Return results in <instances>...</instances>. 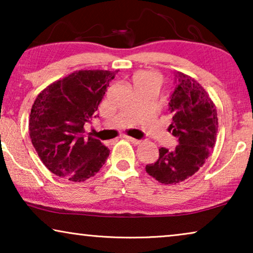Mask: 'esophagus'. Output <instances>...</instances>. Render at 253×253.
<instances>
[{"label": "esophagus", "instance_id": "1", "mask_svg": "<svg viewBox=\"0 0 253 253\" xmlns=\"http://www.w3.org/2000/svg\"><path fill=\"white\" fill-rule=\"evenodd\" d=\"M124 138H126V140L131 141L132 144H139L140 140L139 139H136V138H132V137H129V136H124Z\"/></svg>", "mask_w": 253, "mask_h": 253}]
</instances>
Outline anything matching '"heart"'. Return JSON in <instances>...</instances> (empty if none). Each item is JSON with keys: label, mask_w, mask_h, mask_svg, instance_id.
<instances>
[{"label": "heart", "mask_w": 253, "mask_h": 253, "mask_svg": "<svg viewBox=\"0 0 253 253\" xmlns=\"http://www.w3.org/2000/svg\"><path fill=\"white\" fill-rule=\"evenodd\" d=\"M141 77H153V76H151V75H143V76H141Z\"/></svg>", "instance_id": "heart-1"}]
</instances>
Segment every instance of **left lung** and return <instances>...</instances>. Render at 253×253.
<instances>
[{"label": "left lung", "instance_id": "1", "mask_svg": "<svg viewBox=\"0 0 253 253\" xmlns=\"http://www.w3.org/2000/svg\"><path fill=\"white\" fill-rule=\"evenodd\" d=\"M175 89L169 96L172 115L168 130L177 139L172 150L159 148V159L146 165V172L162 184L189 178L205 164L216 141L217 114L210 95L195 79L174 72Z\"/></svg>", "mask_w": 253, "mask_h": 253}]
</instances>
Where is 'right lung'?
I'll return each instance as SVG.
<instances>
[{
  "mask_svg": "<svg viewBox=\"0 0 253 253\" xmlns=\"http://www.w3.org/2000/svg\"><path fill=\"white\" fill-rule=\"evenodd\" d=\"M115 71L82 70L48 86L37 96L30 115V137L49 170L72 182H84L105 165L109 150L86 136L88 123Z\"/></svg>",
  "mask_w": 253,
  "mask_h": 253,
  "instance_id": "1",
  "label": "right lung"
}]
</instances>
